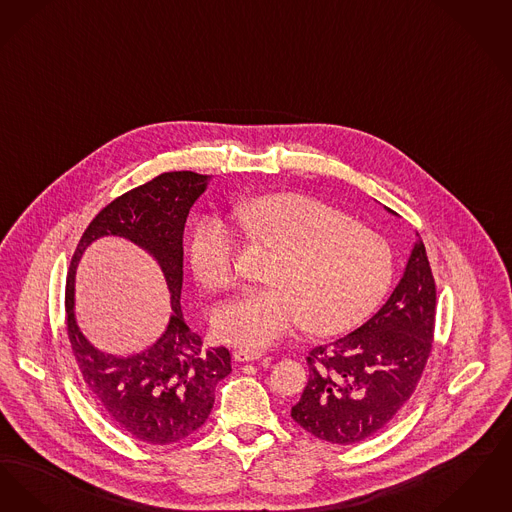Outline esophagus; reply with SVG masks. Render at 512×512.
<instances>
[{
  "label": "esophagus",
  "mask_w": 512,
  "mask_h": 512,
  "mask_svg": "<svg viewBox=\"0 0 512 512\" xmlns=\"http://www.w3.org/2000/svg\"><path fill=\"white\" fill-rule=\"evenodd\" d=\"M235 361H239V363H246V361H256V359H260L262 354L260 352H250V350H237L235 354Z\"/></svg>",
  "instance_id": "esophagus-1"
}]
</instances>
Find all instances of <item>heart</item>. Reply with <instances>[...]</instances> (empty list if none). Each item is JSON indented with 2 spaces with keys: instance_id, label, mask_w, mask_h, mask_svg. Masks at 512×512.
<instances>
[{
  "instance_id": "obj_1",
  "label": "heart",
  "mask_w": 512,
  "mask_h": 512,
  "mask_svg": "<svg viewBox=\"0 0 512 512\" xmlns=\"http://www.w3.org/2000/svg\"><path fill=\"white\" fill-rule=\"evenodd\" d=\"M252 243L281 252L269 289H248L214 313L218 338L266 350L300 321L313 334L354 327L382 300L392 281V252L371 229L304 195H267L237 206ZM237 235L220 216L195 225L189 260L195 279L210 290L233 283Z\"/></svg>"
}]
</instances>
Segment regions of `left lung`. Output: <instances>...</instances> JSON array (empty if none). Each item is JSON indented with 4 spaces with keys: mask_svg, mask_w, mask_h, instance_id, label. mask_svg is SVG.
<instances>
[{
    "mask_svg": "<svg viewBox=\"0 0 512 512\" xmlns=\"http://www.w3.org/2000/svg\"><path fill=\"white\" fill-rule=\"evenodd\" d=\"M434 319L436 285L415 233L400 283L386 304L354 333L310 352V380L290 411L292 419L331 444L373 436L411 398L423 375Z\"/></svg>",
    "mask_w": 512,
    "mask_h": 512,
    "instance_id": "obj_1",
    "label": "left lung"
}]
</instances>
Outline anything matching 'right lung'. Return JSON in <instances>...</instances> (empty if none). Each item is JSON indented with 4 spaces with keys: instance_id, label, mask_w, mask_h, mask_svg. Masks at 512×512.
Segmentation results:
<instances>
[{
    "instance_id": "right-lung-1",
    "label": "right lung",
    "mask_w": 512,
    "mask_h": 512,
    "mask_svg": "<svg viewBox=\"0 0 512 512\" xmlns=\"http://www.w3.org/2000/svg\"><path fill=\"white\" fill-rule=\"evenodd\" d=\"M210 176L168 172L112 200L89 223L72 256L67 279V331L72 354L91 394L114 423L145 444L179 442L206 423L216 386L231 373L227 348L202 350L181 312L183 229ZM105 236L126 238L161 267L173 313L163 334L139 353L97 349L75 317V271L83 252Z\"/></svg>"
}]
</instances>
